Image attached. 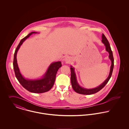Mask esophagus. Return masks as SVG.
<instances>
[{"mask_svg": "<svg viewBox=\"0 0 129 129\" xmlns=\"http://www.w3.org/2000/svg\"><path fill=\"white\" fill-rule=\"evenodd\" d=\"M64 60L66 62L68 63V62H70L71 61V57H69V56H66V57H64Z\"/></svg>", "mask_w": 129, "mask_h": 129, "instance_id": "34e87169", "label": "esophagus"}]
</instances>
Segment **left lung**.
Instances as JSON below:
<instances>
[{
  "mask_svg": "<svg viewBox=\"0 0 129 129\" xmlns=\"http://www.w3.org/2000/svg\"><path fill=\"white\" fill-rule=\"evenodd\" d=\"M102 42L104 44L106 51L109 54V58L110 59L111 61V65L109 75L108 77L105 79V80L97 87L93 88H90V89L85 88L84 87H82L79 84L77 80L76 75L75 72V69L72 66H71V83H72V87L74 89V90L78 93H79L81 94H84V95H90V94L97 93L99 91H100L101 89H102L105 86V85L107 83V82L109 81V79H110L112 72H113V68H114V58L113 56V53L111 50L109 42L108 41L107 39H106V38L103 34L102 35Z\"/></svg>",
  "mask_w": 129,
  "mask_h": 129,
  "instance_id": "1",
  "label": "left lung"
}]
</instances>
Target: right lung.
<instances>
[{
	"label": "right lung",
	"mask_w": 129,
	"mask_h": 129,
	"mask_svg": "<svg viewBox=\"0 0 129 129\" xmlns=\"http://www.w3.org/2000/svg\"><path fill=\"white\" fill-rule=\"evenodd\" d=\"M37 33H39L32 32L20 41L14 55L13 69L17 80L24 88L30 92L42 93L49 91L53 86L56 73L58 69L61 67V61H58L51 63L41 77L37 79H28L25 78L20 73L17 61V54L23 42L33 34Z\"/></svg>",
	"instance_id": "right-lung-1"
}]
</instances>
